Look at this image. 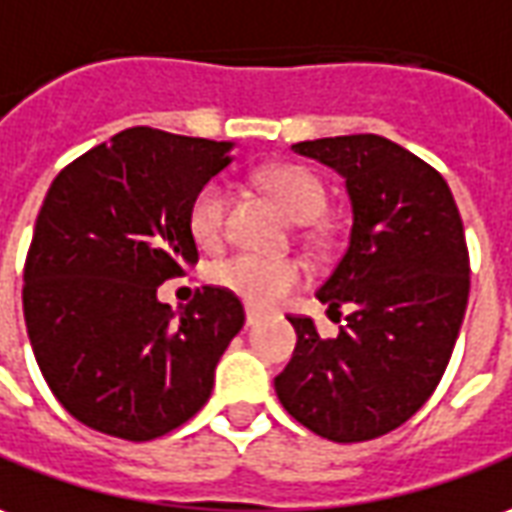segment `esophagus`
<instances>
[{
  "mask_svg": "<svg viewBox=\"0 0 512 512\" xmlns=\"http://www.w3.org/2000/svg\"><path fill=\"white\" fill-rule=\"evenodd\" d=\"M259 320H262V312H256V309H248V315H245V323H248V326H256Z\"/></svg>",
  "mask_w": 512,
  "mask_h": 512,
  "instance_id": "34e87169",
  "label": "esophagus"
}]
</instances>
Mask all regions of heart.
Instances as JSON below:
<instances>
[{
  "instance_id": "heart-1",
  "label": "heart",
  "mask_w": 512,
  "mask_h": 512,
  "mask_svg": "<svg viewBox=\"0 0 512 512\" xmlns=\"http://www.w3.org/2000/svg\"><path fill=\"white\" fill-rule=\"evenodd\" d=\"M262 186L276 197L281 211L295 222L315 220L326 209V189L309 169L298 164H276L259 175ZM228 225V189L220 181H209L189 206V228L203 248L220 245ZM209 281L236 298L270 309L306 281V264L292 256H259V253H231L209 264Z\"/></svg>"
}]
</instances>
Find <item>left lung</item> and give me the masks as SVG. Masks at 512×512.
<instances>
[{
    "label": "left lung",
    "instance_id": "8db88e82",
    "mask_svg": "<svg viewBox=\"0 0 512 512\" xmlns=\"http://www.w3.org/2000/svg\"><path fill=\"white\" fill-rule=\"evenodd\" d=\"M292 150L345 178L354 225L317 301L351 312L337 337L290 317L298 345L276 376L278 401L320 438L373 440L421 410L449 365L471 287L463 220L438 169L384 136Z\"/></svg>",
    "mask_w": 512,
    "mask_h": 512
}]
</instances>
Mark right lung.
<instances>
[{"label": "right lung", "instance_id": "right-lung-1", "mask_svg": "<svg viewBox=\"0 0 512 512\" xmlns=\"http://www.w3.org/2000/svg\"><path fill=\"white\" fill-rule=\"evenodd\" d=\"M231 142L128 128L58 172L24 262V323L52 396L111 438H161L211 396L245 326L236 295L203 287L172 312L167 278L197 264L192 197Z\"/></svg>", "mask_w": 512, "mask_h": 512}]
</instances>
